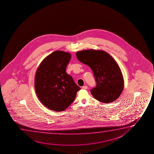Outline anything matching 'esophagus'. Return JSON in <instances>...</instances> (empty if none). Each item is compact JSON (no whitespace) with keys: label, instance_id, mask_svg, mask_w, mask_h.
<instances>
[{"label":"esophagus","instance_id":"1","mask_svg":"<svg viewBox=\"0 0 154 154\" xmlns=\"http://www.w3.org/2000/svg\"><path fill=\"white\" fill-rule=\"evenodd\" d=\"M87 88H88V87H87V86H84L82 87V88L84 89H87Z\"/></svg>","mask_w":154,"mask_h":154}]
</instances>
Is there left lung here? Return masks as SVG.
<instances>
[{
  "instance_id": "obj_1",
  "label": "left lung",
  "mask_w": 154,
  "mask_h": 154,
  "mask_svg": "<svg viewBox=\"0 0 154 154\" xmlns=\"http://www.w3.org/2000/svg\"><path fill=\"white\" fill-rule=\"evenodd\" d=\"M76 56L79 61L93 70L96 86L91 92L95 99L110 103L119 97L124 80L119 66L109 54L105 51L88 49L77 52Z\"/></svg>"
}]
</instances>
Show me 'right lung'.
<instances>
[{"label":"right lung","instance_id":"add662e5","mask_svg":"<svg viewBox=\"0 0 154 154\" xmlns=\"http://www.w3.org/2000/svg\"><path fill=\"white\" fill-rule=\"evenodd\" d=\"M70 59L69 53L55 51L42 61L36 71L35 88L38 99L55 112L68 107L80 89L66 72Z\"/></svg>","mask_w":154,"mask_h":154}]
</instances>
